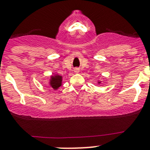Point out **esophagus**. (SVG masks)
<instances>
[{
    "label": "esophagus",
    "mask_w": 150,
    "mask_h": 150,
    "mask_svg": "<svg viewBox=\"0 0 150 150\" xmlns=\"http://www.w3.org/2000/svg\"><path fill=\"white\" fill-rule=\"evenodd\" d=\"M74 72L76 73V74H78V73L79 72V70L78 69V68H75V69H74Z\"/></svg>",
    "instance_id": "obj_1"
}]
</instances>
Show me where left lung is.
Listing matches in <instances>:
<instances>
[{
  "mask_svg": "<svg viewBox=\"0 0 150 150\" xmlns=\"http://www.w3.org/2000/svg\"><path fill=\"white\" fill-rule=\"evenodd\" d=\"M101 82H102V81H98L97 84H101Z\"/></svg>",
  "mask_w": 150,
  "mask_h": 150,
  "instance_id": "obj_1",
  "label": "left lung"
}]
</instances>
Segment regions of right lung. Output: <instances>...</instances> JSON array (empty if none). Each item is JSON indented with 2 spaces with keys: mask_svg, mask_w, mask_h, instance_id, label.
Wrapping results in <instances>:
<instances>
[{
  "mask_svg": "<svg viewBox=\"0 0 150 150\" xmlns=\"http://www.w3.org/2000/svg\"><path fill=\"white\" fill-rule=\"evenodd\" d=\"M62 85V76L59 75L57 73L53 74L50 76L49 81H48V86L54 89V91L59 89V87Z\"/></svg>",
  "mask_w": 150,
  "mask_h": 150,
  "instance_id": "1",
  "label": "right lung"
}]
</instances>
